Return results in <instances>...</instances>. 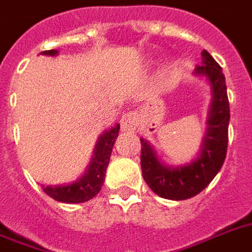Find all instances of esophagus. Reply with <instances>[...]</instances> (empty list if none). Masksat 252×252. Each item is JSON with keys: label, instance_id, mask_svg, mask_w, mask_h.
<instances>
[{"label": "esophagus", "instance_id": "obj_1", "mask_svg": "<svg viewBox=\"0 0 252 252\" xmlns=\"http://www.w3.org/2000/svg\"><path fill=\"white\" fill-rule=\"evenodd\" d=\"M137 115L133 114V112L123 115L122 120H120V123H122V129L126 130V132H133L137 128Z\"/></svg>", "mask_w": 252, "mask_h": 252}]
</instances>
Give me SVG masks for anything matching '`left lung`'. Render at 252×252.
<instances>
[{"label":"left lung","instance_id":"8db88e82","mask_svg":"<svg viewBox=\"0 0 252 252\" xmlns=\"http://www.w3.org/2000/svg\"><path fill=\"white\" fill-rule=\"evenodd\" d=\"M201 56L203 63L196 66L195 74L207 78L213 99L197 158L188 165L167 166L158 159L153 146L140 138L142 176L150 189L163 199L186 200L200 193L217 175L226 157L230 108L225 76L221 66L205 49Z\"/></svg>","mask_w":252,"mask_h":252}]
</instances>
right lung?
Segmentation results:
<instances>
[{"label": "right lung", "mask_w": 252, "mask_h": 252, "mask_svg": "<svg viewBox=\"0 0 252 252\" xmlns=\"http://www.w3.org/2000/svg\"><path fill=\"white\" fill-rule=\"evenodd\" d=\"M57 53H59L57 49H51V51H43L40 55L56 56ZM119 129H120V124H116L99 136L90 165L87 166L86 171L80 179H77L73 183L61 184V186H45V187L43 186V191L56 201L69 204L85 203L98 195L104 182L107 166L110 162L115 140L119 136Z\"/></svg>", "instance_id": "obj_1"}]
</instances>
